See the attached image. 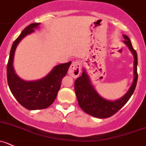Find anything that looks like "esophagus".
I'll list each match as a JSON object with an SVG mask.
<instances>
[{"label": "esophagus", "instance_id": "obj_1", "mask_svg": "<svg viewBox=\"0 0 146 146\" xmlns=\"http://www.w3.org/2000/svg\"><path fill=\"white\" fill-rule=\"evenodd\" d=\"M81 63L79 61H73L69 68V75L73 78H77L81 73Z\"/></svg>", "mask_w": 146, "mask_h": 146}]
</instances>
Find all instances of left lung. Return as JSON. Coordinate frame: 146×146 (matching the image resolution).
<instances>
[{"label":"left lung","mask_w":146,"mask_h":146,"mask_svg":"<svg viewBox=\"0 0 146 146\" xmlns=\"http://www.w3.org/2000/svg\"><path fill=\"white\" fill-rule=\"evenodd\" d=\"M123 37L125 39L123 42L127 46L134 57V78L131 86L122 97L114 101L107 100L102 97L95 90L84 68L81 76L75 81V92L80 107L86 113L95 117L107 118L112 116L128 102L135 89L137 81V52L133 49L128 36L124 35Z\"/></svg>","instance_id":"1"}]
</instances>
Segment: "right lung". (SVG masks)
<instances>
[{
	"mask_svg": "<svg viewBox=\"0 0 146 146\" xmlns=\"http://www.w3.org/2000/svg\"><path fill=\"white\" fill-rule=\"evenodd\" d=\"M39 24L33 23L29 25L13 42L7 65V80L11 92L21 106L29 110H42L52 104L60 88L62 78L71 64V62H68L56 65L47 76L36 81H24L17 76L13 66L16 47L21 39L35 32Z\"/></svg>",
	"mask_w": 146,
	"mask_h": 146,
	"instance_id": "right-lung-1",
	"label": "right lung"
}]
</instances>
